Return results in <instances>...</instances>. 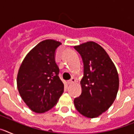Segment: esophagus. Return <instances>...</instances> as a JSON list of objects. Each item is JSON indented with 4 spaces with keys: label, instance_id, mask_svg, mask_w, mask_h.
Wrapping results in <instances>:
<instances>
[{
    "label": "esophagus",
    "instance_id": "1",
    "mask_svg": "<svg viewBox=\"0 0 134 134\" xmlns=\"http://www.w3.org/2000/svg\"><path fill=\"white\" fill-rule=\"evenodd\" d=\"M76 82L75 79H74V78H72L70 80H68V81H67V83H68V85H71V84L74 83V82Z\"/></svg>",
    "mask_w": 134,
    "mask_h": 134
}]
</instances>
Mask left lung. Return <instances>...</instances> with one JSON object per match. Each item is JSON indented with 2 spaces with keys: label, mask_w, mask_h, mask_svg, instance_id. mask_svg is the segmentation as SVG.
<instances>
[{
  "label": "left lung",
  "mask_w": 134,
  "mask_h": 134,
  "mask_svg": "<svg viewBox=\"0 0 134 134\" xmlns=\"http://www.w3.org/2000/svg\"><path fill=\"white\" fill-rule=\"evenodd\" d=\"M74 48L84 63L82 93L74 99V105L85 117L97 118L116 99L119 84L118 71L105 49L94 41H87Z\"/></svg>",
  "instance_id": "8db88e82"
}]
</instances>
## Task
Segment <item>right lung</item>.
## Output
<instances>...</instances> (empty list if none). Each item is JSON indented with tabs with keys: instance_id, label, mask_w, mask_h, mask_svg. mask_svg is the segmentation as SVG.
Instances as JSON below:
<instances>
[{
	"instance_id": "obj_1",
	"label": "right lung",
	"mask_w": 134,
	"mask_h": 134,
	"mask_svg": "<svg viewBox=\"0 0 134 134\" xmlns=\"http://www.w3.org/2000/svg\"><path fill=\"white\" fill-rule=\"evenodd\" d=\"M61 42L46 40L35 46L25 57L19 69V93L31 111L43 113L54 107L64 92L58 76L55 52Z\"/></svg>"
}]
</instances>
